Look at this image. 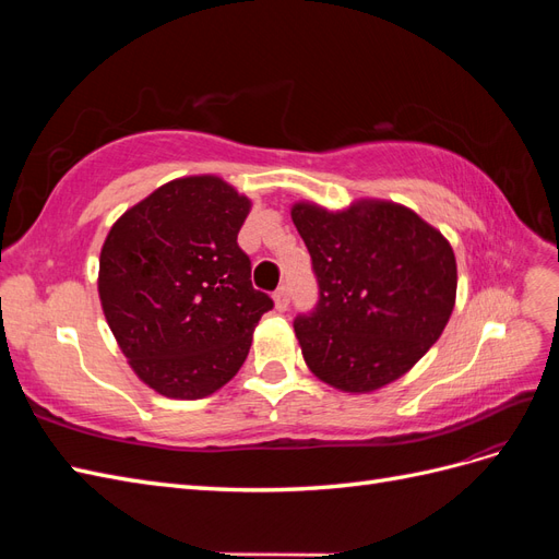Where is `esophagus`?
<instances>
[{
	"label": "esophagus",
	"mask_w": 559,
	"mask_h": 559,
	"mask_svg": "<svg viewBox=\"0 0 559 559\" xmlns=\"http://www.w3.org/2000/svg\"><path fill=\"white\" fill-rule=\"evenodd\" d=\"M273 298H275V308L280 310V312H284L286 308H289V300H292V294H289V286H280V289L273 294Z\"/></svg>",
	"instance_id": "34e87169"
}]
</instances>
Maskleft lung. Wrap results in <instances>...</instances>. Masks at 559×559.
Instances as JSON below:
<instances>
[{
	"label": "left lung",
	"mask_w": 559,
	"mask_h": 559,
	"mask_svg": "<svg viewBox=\"0 0 559 559\" xmlns=\"http://www.w3.org/2000/svg\"><path fill=\"white\" fill-rule=\"evenodd\" d=\"M317 302L294 319L312 373L343 392H373L411 370L454 308L456 263L436 228L394 202L347 212L296 205Z\"/></svg>",
	"instance_id": "1"
}]
</instances>
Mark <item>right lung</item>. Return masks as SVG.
Listing matches in <instances>:
<instances>
[{
	"label": "right lung",
	"instance_id": "obj_1",
	"mask_svg": "<svg viewBox=\"0 0 559 559\" xmlns=\"http://www.w3.org/2000/svg\"><path fill=\"white\" fill-rule=\"evenodd\" d=\"M251 202L216 177L160 186L111 226L99 300L118 345L148 386L202 399L245 364L273 298L251 286L238 233Z\"/></svg>",
	"mask_w": 559,
	"mask_h": 559
}]
</instances>
